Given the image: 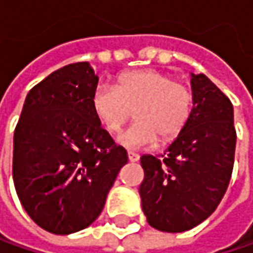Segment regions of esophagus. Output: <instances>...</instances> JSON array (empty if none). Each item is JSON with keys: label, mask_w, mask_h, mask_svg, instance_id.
I'll use <instances>...</instances> for the list:
<instances>
[{"label": "esophagus", "mask_w": 253, "mask_h": 253, "mask_svg": "<svg viewBox=\"0 0 253 253\" xmlns=\"http://www.w3.org/2000/svg\"><path fill=\"white\" fill-rule=\"evenodd\" d=\"M128 160L131 161V163H136L140 160V156H138L137 153H134V151H128Z\"/></svg>", "instance_id": "34e87169"}]
</instances>
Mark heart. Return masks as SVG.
Here are the masks:
<instances>
[{
	"instance_id": "1",
	"label": "heart",
	"mask_w": 253,
	"mask_h": 253,
	"mask_svg": "<svg viewBox=\"0 0 253 253\" xmlns=\"http://www.w3.org/2000/svg\"><path fill=\"white\" fill-rule=\"evenodd\" d=\"M90 102L96 117L112 134L126 125L134 110L137 122L119 140L127 147H143L159 137L167 141L181 131L192 113L194 92L171 73L137 69L122 73L117 84L97 83Z\"/></svg>"
}]
</instances>
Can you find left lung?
Listing matches in <instances>:
<instances>
[{"instance_id":"obj_1","label":"left lung","mask_w":253,"mask_h":253,"mask_svg":"<svg viewBox=\"0 0 253 253\" xmlns=\"http://www.w3.org/2000/svg\"><path fill=\"white\" fill-rule=\"evenodd\" d=\"M190 120L161 156H141V207L163 232H184L205 221L225 195L234 169L232 103L205 75H192Z\"/></svg>"}]
</instances>
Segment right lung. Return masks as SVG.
<instances>
[{
    "label": "right lung",
    "instance_id": "add662e5",
    "mask_svg": "<svg viewBox=\"0 0 253 253\" xmlns=\"http://www.w3.org/2000/svg\"><path fill=\"white\" fill-rule=\"evenodd\" d=\"M97 82L89 62L52 72L29 90L14 131L18 198L35 224L56 235L93 222L128 160L92 109Z\"/></svg>",
    "mask_w": 253,
    "mask_h": 253
}]
</instances>
